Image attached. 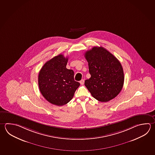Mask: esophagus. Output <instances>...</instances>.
I'll return each mask as SVG.
<instances>
[{"instance_id":"obj_1","label":"esophagus","mask_w":155,"mask_h":155,"mask_svg":"<svg viewBox=\"0 0 155 155\" xmlns=\"http://www.w3.org/2000/svg\"><path fill=\"white\" fill-rule=\"evenodd\" d=\"M80 84L81 85H83L84 84V79H82L81 81H80Z\"/></svg>"}]
</instances>
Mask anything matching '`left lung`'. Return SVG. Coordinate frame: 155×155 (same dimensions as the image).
<instances>
[{
    "label": "left lung",
    "instance_id": "left-lung-1",
    "mask_svg": "<svg viewBox=\"0 0 155 155\" xmlns=\"http://www.w3.org/2000/svg\"><path fill=\"white\" fill-rule=\"evenodd\" d=\"M91 77L84 84L91 95L107 102L118 95L124 84V72L119 60L103 47H94L85 53Z\"/></svg>",
    "mask_w": 155,
    "mask_h": 155
}]
</instances>
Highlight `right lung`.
Masks as SVG:
<instances>
[{"label": "right lung", "instance_id": "1", "mask_svg": "<svg viewBox=\"0 0 155 155\" xmlns=\"http://www.w3.org/2000/svg\"><path fill=\"white\" fill-rule=\"evenodd\" d=\"M68 58L56 56L43 65L38 75L41 94L48 102L63 106L73 98L80 83L74 79V72L66 68Z\"/></svg>", "mask_w": 155, "mask_h": 155}]
</instances>
